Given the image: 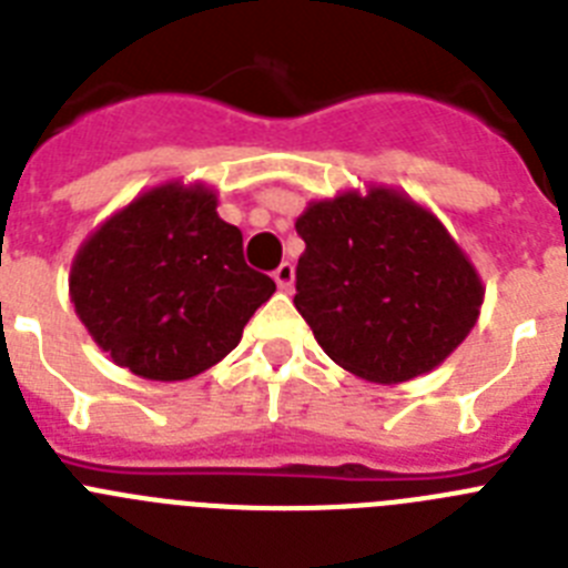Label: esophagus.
Here are the masks:
<instances>
[{"label":"esophagus","mask_w":568,"mask_h":568,"mask_svg":"<svg viewBox=\"0 0 568 568\" xmlns=\"http://www.w3.org/2000/svg\"><path fill=\"white\" fill-rule=\"evenodd\" d=\"M275 284H278L281 293H290L293 290V281H295V267L290 264V261H284V264H278V270L273 273Z\"/></svg>","instance_id":"obj_1"}]
</instances>
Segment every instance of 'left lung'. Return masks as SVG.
<instances>
[{"label":"left lung","mask_w":568,"mask_h":568,"mask_svg":"<svg viewBox=\"0 0 568 568\" xmlns=\"http://www.w3.org/2000/svg\"><path fill=\"white\" fill-rule=\"evenodd\" d=\"M295 230L307 244L295 310L346 373L404 384L438 369L478 324L480 273L404 190L366 184L313 199Z\"/></svg>","instance_id":"left-lung-1"}]
</instances>
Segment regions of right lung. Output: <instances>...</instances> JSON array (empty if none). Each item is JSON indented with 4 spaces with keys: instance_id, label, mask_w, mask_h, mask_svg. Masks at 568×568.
<instances>
[{
    "instance_id": "add662e5",
    "label": "right lung",
    "mask_w": 568,
    "mask_h": 568,
    "mask_svg": "<svg viewBox=\"0 0 568 568\" xmlns=\"http://www.w3.org/2000/svg\"><path fill=\"white\" fill-rule=\"evenodd\" d=\"M215 207V187L170 179L108 215L73 255L70 304L99 349L139 378L202 375L275 293Z\"/></svg>"
}]
</instances>
